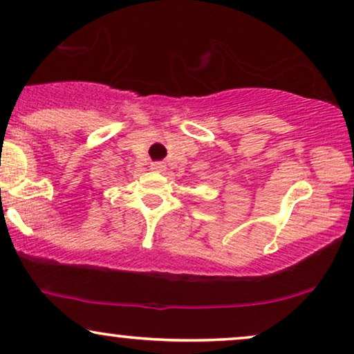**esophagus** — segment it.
<instances>
[{
  "label": "esophagus",
  "mask_w": 354,
  "mask_h": 354,
  "mask_svg": "<svg viewBox=\"0 0 354 354\" xmlns=\"http://www.w3.org/2000/svg\"><path fill=\"white\" fill-rule=\"evenodd\" d=\"M151 169H153V171L162 172V171H166V166H164L162 162H153V164H151Z\"/></svg>",
  "instance_id": "esophagus-1"
}]
</instances>
